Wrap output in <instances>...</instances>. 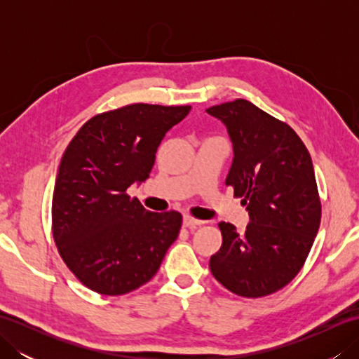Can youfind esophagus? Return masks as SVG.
<instances>
[{"label": "esophagus", "mask_w": 359, "mask_h": 359, "mask_svg": "<svg viewBox=\"0 0 359 359\" xmlns=\"http://www.w3.org/2000/svg\"><path fill=\"white\" fill-rule=\"evenodd\" d=\"M202 224L203 222L199 219H194L191 216H184V226H187V228H196V226H199Z\"/></svg>", "instance_id": "obj_1"}]
</instances>
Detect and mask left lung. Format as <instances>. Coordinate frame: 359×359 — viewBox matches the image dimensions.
<instances>
[{"mask_svg":"<svg viewBox=\"0 0 359 359\" xmlns=\"http://www.w3.org/2000/svg\"><path fill=\"white\" fill-rule=\"evenodd\" d=\"M207 112L222 120L231 137L234 158L225 185L250 215L242 234L219 224L222 247L211 256L210 270L238 296L271 294L301 271L321 224L310 152L285 121L243 98Z\"/></svg>","mask_w":359,"mask_h":359,"instance_id":"left-lung-1","label":"left lung"}]
</instances>
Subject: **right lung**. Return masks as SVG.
Listing matches in <instances>:
<instances>
[{"label": "right lung", "instance_id": "right-lung-1", "mask_svg": "<svg viewBox=\"0 0 359 359\" xmlns=\"http://www.w3.org/2000/svg\"><path fill=\"white\" fill-rule=\"evenodd\" d=\"M191 106L126 104L97 114L63 154L52 196V234L83 285L106 296L134 292L157 273L182 215L148 211L128 194L149 177L160 142Z\"/></svg>", "mask_w": 359, "mask_h": 359}]
</instances>
